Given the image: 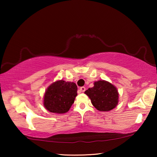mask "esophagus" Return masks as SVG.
Instances as JSON below:
<instances>
[{
    "instance_id": "esophagus-1",
    "label": "esophagus",
    "mask_w": 157,
    "mask_h": 157,
    "mask_svg": "<svg viewBox=\"0 0 157 157\" xmlns=\"http://www.w3.org/2000/svg\"><path fill=\"white\" fill-rule=\"evenodd\" d=\"M79 90H80V91H82V92H84L85 90H86V88H85L84 86H82V87H80Z\"/></svg>"
}]
</instances>
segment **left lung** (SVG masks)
I'll use <instances>...</instances> for the list:
<instances>
[{"mask_svg": "<svg viewBox=\"0 0 157 157\" xmlns=\"http://www.w3.org/2000/svg\"><path fill=\"white\" fill-rule=\"evenodd\" d=\"M91 99L92 105L101 111H108L116 107L118 93L113 84L104 80L95 82L94 86L85 91Z\"/></svg>", "mask_w": 157, "mask_h": 157, "instance_id": "obj_1", "label": "left lung"}]
</instances>
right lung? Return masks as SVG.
<instances>
[{
	"mask_svg": "<svg viewBox=\"0 0 157 157\" xmlns=\"http://www.w3.org/2000/svg\"><path fill=\"white\" fill-rule=\"evenodd\" d=\"M78 91L74 82H55L48 88L44 95V105L52 113L67 112L73 104Z\"/></svg>",
	"mask_w": 157,
	"mask_h": 157,
	"instance_id": "1",
	"label": "right lung"
}]
</instances>
